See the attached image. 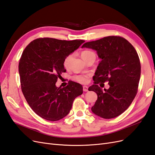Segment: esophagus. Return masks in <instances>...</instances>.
<instances>
[{
	"instance_id": "34e87169",
	"label": "esophagus",
	"mask_w": 155,
	"mask_h": 155,
	"mask_svg": "<svg viewBox=\"0 0 155 155\" xmlns=\"http://www.w3.org/2000/svg\"><path fill=\"white\" fill-rule=\"evenodd\" d=\"M88 87L87 86H84L83 87V91L84 92H88Z\"/></svg>"
}]
</instances>
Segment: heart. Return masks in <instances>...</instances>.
<instances>
[{"mask_svg": "<svg viewBox=\"0 0 155 155\" xmlns=\"http://www.w3.org/2000/svg\"><path fill=\"white\" fill-rule=\"evenodd\" d=\"M92 54H94V53L93 52L90 51H84L81 52V57L84 60V58H86L87 57L92 55ZM72 57V55H69L65 58V61H64V65H65V67H67L68 65L69 61L71 60ZM75 79H76V80H77L78 81L81 83H86L88 81V76H76L75 78Z\"/></svg>", "mask_w": 155, "mask_h": 155, "instance_id": "b5f03b06", "label": "heart"}]
</instances>
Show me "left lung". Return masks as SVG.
I'll use <instances>...</instances> for the list:
<instances>
[{
  "instance_id": "obj_1",
  "label": "left lung",
  "mask_w": 155,
  "mask_h": 155,
  "mask_svg": "<svg viewBox=\"0 0 155 155\" xmlns=\"http://www.w3.org/2000/svg\"><path fill=\"white\" fill-rule=\"evenodd\" d=\"M81 48L96 51L101 59L90 87L97 95L92 107L93 113L101 118L112 119L127 109L137 93L141 66L135 48L125 38L110 36L87 42ZM108 81L110 88L103 91L97 85Z\"/></svg>"
}]
</instances>
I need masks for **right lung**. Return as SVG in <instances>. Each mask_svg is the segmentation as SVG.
I'll use <instances>...</instances> for the list:
<instances>
[{"label":"right lung","mask_w":155,"mask_h":155,"mask_svg":"<svg viewBox=\"0 0 155 155\" xmlns=\"http://www.w3.org/2000/svg\"><path fill=\"white\" fill-rule=\"evenodd\" d=\"M84 40L38 38L25 47L18 65L21 88L30 107L42 118L59 120L67 116L74 100L83 94L81 84L71 81L66 87L56 83L65 72L64 61Z\"/></svg>","instance_id":"right-lung-1"}]
</instances>
